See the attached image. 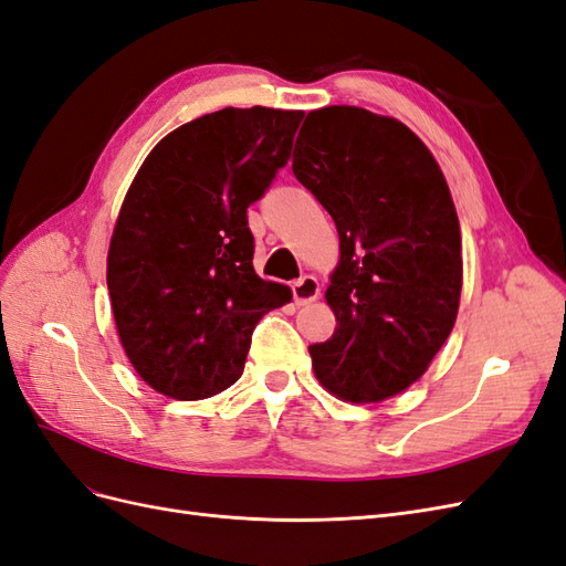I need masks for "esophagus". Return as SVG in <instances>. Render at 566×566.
<instances>
[{"instance_id":"34e87169","label":"esophagus","mask_w":566,"mask_h":566,"mask_svg":"<svg viewBox=\"0 0 566 566\" xmlns=\"http://www.w3.org/2000/svg\"><path fill=\"white\" fill-rule=\"evenodd\" d=\"M318 295H321V285H318V281L314 276H304V279L295 281L293 297H295L297 306H304V304L314 302Z\"/></svg>"}]
</instances>
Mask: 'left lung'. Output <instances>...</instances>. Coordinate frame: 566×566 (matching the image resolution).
Listing matches in <instances>:
<instances>
[{"label": "left lung", "instance_id": "left-lung-1", "mask_svg": "<svg viewBox=\"0 0 566 566\" xmlns=\"http://www.w3.org/2000/svg\"><path fill=\"white\" fill-rule=\"evenodd\" d=\"M293 172L339 233L325 290L337 328L310 347L316 378L345 401L389 399L420 378L455 323L462 256L447 179L399 119L354 106L306 115Z\"/></svg>", "mask_w": 566, "mask_h": 566}]
</instances>
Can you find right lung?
<instances>
[{
  "mask_svg": "<svg viewBox=\"0 0 566 566\" xmlns=\"http://www.w3.org/2000/svg\"><path fill=\"white\" fill-rule=\"evenodd\" d=\"M302 111L224 108L150 150L119 210L108 293L119 342L165 397L208 399L241 378L254 325L290 287L254 273L248 208L287 165Z\"/></svg>",
  "mask_w": 566,
  "mask_h": 566,
  "instance_id": "add662e5",
  "label": "right lung"
}]
</instances>
